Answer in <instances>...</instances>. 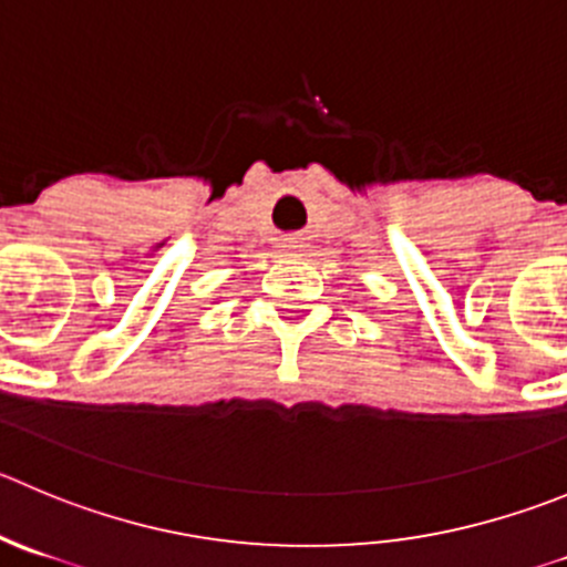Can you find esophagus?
I'll list each match as a JSON object with an SVG mask.
<instances>
[{"label": "esophagus", "instance_id": "obj_1", "mask_svg": "<svg viewBox=\"0 0 567 567\" xmlns=\"http://www.w3.org/2000/svg\"><path fill=\"white\" fill-rule=\"evenodd\" d=\"M287 247H298V245H287Z\"/></svg>", "mask_w": 567, "mask_h": 567}]
</instances>
